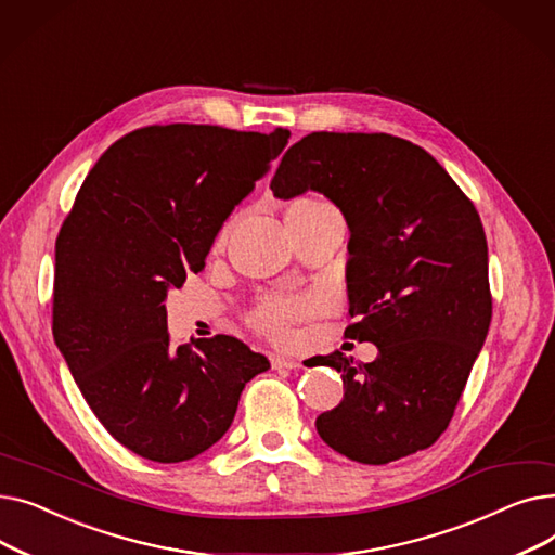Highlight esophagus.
Returning <instances> with one entry per match:
<instances>
[{
  "instance_id": "1",
  "label": "esophagus",
  "mask_w": 555,
  "mask_h": 555,
  "mask_svg": "<svg viewBox=\"0 0 555 555\" xmlns=\"http://www.w3.org/2000/svg\"><path fill=\"white\" fill-rule=\"evenodd\" d=\"M272 369L293 371V369H301V364L297 360H293V358H272Z\"/></svg>"
}]
</instances>
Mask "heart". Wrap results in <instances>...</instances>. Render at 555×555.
I'll return each instance as SVG.
<instances>
[{
    "label": "heart",
    "mask_w": 555,
    "mask_h": 555,
    "mask_svg": "<svg viewBox=\"0 0 555 555\" xmlns=\"http://www.w3.org/2000/svg\"><path fill=\"white\" fill-rule=\"evenodd\" d=\"M301 202H310V199H301ZM233 222L236 220H229L222 224V229L218 231V236L214 241V249H222L229 233L233 229ZM317 308V301L312 297H279V295H270V297H262L256 308L249 314V322L251 326L260 333L270 337L272 341L285 344L293 339L295 335V326L304 319H308Z\"/></svg>",
    "instance_id": "b5f03b06"
}]
</instances>
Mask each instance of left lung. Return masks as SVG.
Wrapping results in <instances>:
<instances>
[{
    "label": "left lung",
    "instance_id": "obj_1",
    "mask_svg": "<svg viewBox=\"0 0 555 555\" xmlns=\"http://www.w3.org/2000/svg\"><path fill=\"white\" fill-rule=\"evenodd\" d=\"M270 189H308L344 214L348 312L344 337L377 358L335 351L344 400L317 416L335 452L383 465L429 448L450 425L492 317L488 245L470 197L421 145L385 132H310L283 155Z\"/></svg>",
    "mask_w": 555,
    "mask_h": 555
}]
</instances>
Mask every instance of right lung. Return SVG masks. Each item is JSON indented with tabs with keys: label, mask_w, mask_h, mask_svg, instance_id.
Here are the masks:
<instances>
[{
	"label": "right lung",
	"mask_w": 555,
	"mask_h": 555,
	"mask_svg": "<svg viewBox=\"0 0 555 555\" xmlns=\"http://www.w3.org/2000/svg\"><path fill=\"white\" fill-rule=\"evenodd\" d=\"M289 130L145 126L87 175L55 238L53 339L116 441L157 463L222 439L266 356L216 335L175 348L164 299L204 268L216 233L266 178Z\"/></svg>",
	"instance_id": "add662e5"
}]
</instances>
